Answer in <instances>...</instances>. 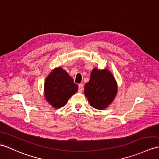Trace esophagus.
Returning <instances> with one entry per match:
<instances>
[{"instance_id":"1","label":"esophagus","mask_w":159,"mask_h":159,"mask_svg":"<svg viewBox=\"0 0 159 159\" xmlns=\"http://www.w3.org/2000/svg\"><path fill=\"white\" fill-rule=\"evenodd\" d=\"M79 91H83V84H79Z\"/></svg>"}]
</instances>
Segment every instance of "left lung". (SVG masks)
I'll list each match as a JSON object with an SVG mask.
<instances>
[{"label": "left lung", "mask_w": 159, "mask_h": 159, "mask_svg": "<svg viewBox=\"0 0 159 159\" xmlns=\"http://www.w3.org/2000/svg\"><path fill=\"white\" fill-rule=\"evenodd\" d=\"M84 93L90 105L98 110L106 108L115 98L117 84L108 69H93L90 79L84 85Z\"/></svg>", "instance_id": "obj_1"}]
</instances>
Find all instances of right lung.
<instances>
[{
    "mask_svg": "<svg viewBox=\"0 0 159 159\" xmlns=\"http://www.w3.org/2000/svg\"><path fill=\"white\" fill-rule=\"evenodd\" d=\"M79 87L72 78L61 68H55L45 79L44 95L47 102L53 108H60L66 104L69 98L76 93Z\"/></svg>",
    "mask_w": 159,
    "mask_h": 159,
    "instance_id": "1",
    "label": "right lung"
}]
</instances>
